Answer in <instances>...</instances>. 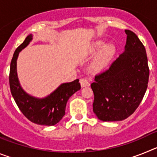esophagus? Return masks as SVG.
<instances>
[{
  "label": "esophagus",
  "instance_id": "esophagus-1",
  "mask_svg": "<svg viewBox=\"0 0 157 157\" xmlns=\"http://www.w3.org/2000/svg\"><path fill=\"white\" fill-rule=\"evenodd\" d=\"M80 84H81L82 87H86L90 86V82H89L88 79L86 78H82L80 79Z\"/></svg>",
  "mask_w": 157,
  "mask_h": 157
}]
</instances>
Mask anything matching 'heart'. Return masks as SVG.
Listing matches in <instances>:
<instances>
[{
	"instance_id": "obj_1",
	"label": "heart",
	"mask_w": 157,
	"mask_h": 157,
	"mask_svg": "<svg viewBox=\"0 0 157 157\" xmlns=\"http://www.w3.org/2000/svg\"><path fill=\"white\" fill-rule=\"evenodd\" d=\"M104 45L103 41H98L95 43V45H94L92 48V52L94 53L98 49L101 48ZM115 52H116V47L113 44H106L104 45L98 55L96 56L95 59H94V62H93V68L94 70L100 71L105 68L107 64L109 63L112 56H114Z\"/></svg>"
}]
</instances>
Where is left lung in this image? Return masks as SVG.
Returning <instances> with one entry per match:
<instances>
[{"mask_svg":"<svg viewBox=\"0 0 157 157\" xmlns=\"http://www.w3.org/2000/svg\"><path fill=\"white\" fill-rule=\"evenodd\" d=\"M125 50L108 70L95 76L93 110L100 120L121 121L138 109L148 86L149 69L145 46L126 30Z\"/></svg>","mask_w":157,"mask_h":157,"instance_id":"8db88e82","label":"left lung"}]
</instances>
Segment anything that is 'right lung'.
Returning a JSON list of instances; mask_svg holds the SVG:
<instances>
[{
  "label": "right lung",
  "mask_w": 157,
  "mask_h": 157,
  "mask_svg": "<svg viewBox=\"0 0 157 157\" xmlns=\"http://www.w3.org/2000/svg\"><path fill=\"white\" fill-rule=\"evenodd\" d=\"M32 37V34H29L13 54L9 72L11 93L19 110L30 121L38 125L53 126L64 116L67 102L75 93L79 90L81 86L78 79L63 83L52 94L41 99L25 92L18 79L16 61L19 52L28 45Z\"/></svg>",
  "instance_id": "add662e5"
}]
</instances>
